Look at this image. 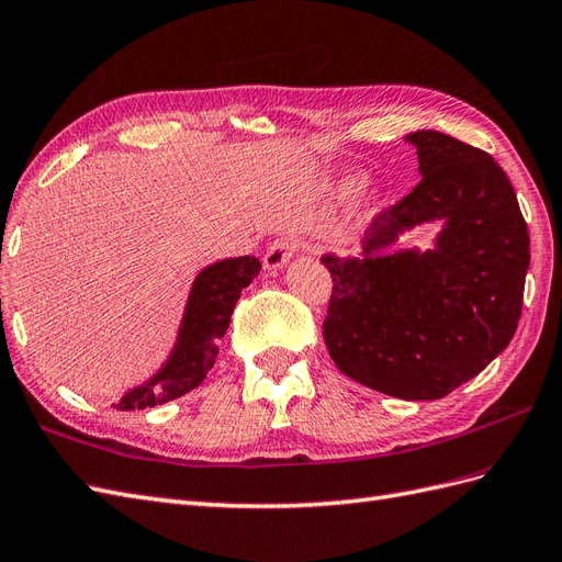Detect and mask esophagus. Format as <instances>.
I'll return each instance as SVG.
<instances>
[{
	"label": "esophagus",
	"mask_w": 562,
	"mask_h": 562,
	"mask_svg": "<svg viewBox=\"0 0 562 562\" xmlns=\"http://www.w3.org/2000/svg\"><path fill=\"white\" fill-rule=\"evenodd\" d=\"M294 251H296V239H292V237L276 239L268 247V251L263 254L266 270H280V268H284L286 263H290V258L294 256Z\"/></svg>",
	"instance_id": "esophagus-1"
}]
</instances>
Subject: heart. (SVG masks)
<instances>
[{"label": "heart", "mask_w": 562, "mask_h": 562, "mask_svg": "<svg viewBox=\"0 0 562 562\" xmlns=\"http://www.w3.org/2000/svg\"><path fill=\"white\" fill-rule=\"evenodd\" d=\"M363 182H366V178L361 176V172H349V176H344V178L339 180L337 194H339L341 199H351L358 190H361Z\"/></svg>", "instance_id": "heart-1"}]
</instances>
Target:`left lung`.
Listing matches in <instances>:
<instances>
[{
    "instance_id": "obj_1",
    "label": "left lung",
    "mask_w": 562,
    "mask_h": 562,
    "mask_svg": "<svg viewBox=\"0 0 562 562\" xmlns=\"http://www.w3.org/2000/svg\"><path fill=\"white\" fill-rule=\"evenodd\" d=\"M406 142L423 180L370 223L358 256L321 258L335 282L323 337L351 380L386 396L435 401L480 375L513 339L529 233L492 156L437 131ZM429 222L442 225L429 250L391 249Z\"/></svg>"
}]
</instances>
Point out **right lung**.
<instances>
[{
    "label": "right lung",
    "mask_w": 562,
    "mask_h": 562,
    "mask_svg": "<svg viewBox=\"0 0 562 562\" xmlns=\"http://www.w3.org/2000/svg\"><path fill=\"white\" fill-rule=\"evenodd\" d=\"M261 272L256 256L215 261L199 270L187 296L176 344L154 375L121 396L119 411H142L178 398L206 380L218 356V339L225 337L229 315L244 286Z\"/></svg>",
    "instance_id": "add662e5"
}]
</instances>
